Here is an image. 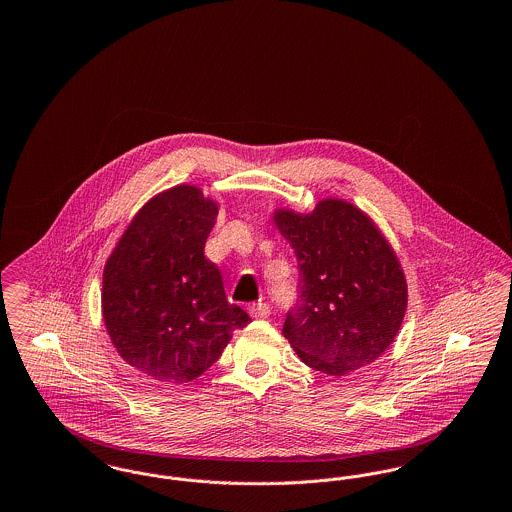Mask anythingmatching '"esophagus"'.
<instances>
[{
  "instance_id": "1",
  "label": "esophagus",
  "mask_w": 512,
  "mask_h": 512,
  "mask_svg": "<svg viewBox=\"0 0 512 512\" xmlns=\"http://www.w3.org/2000/svg\"><path fill=\"white\" fill-rule=\"evenodd\" d=\"M249 315L253 318H267L270 315V307H268V303H253L251 307H249Z\"/></svg>"
}]
</instances>
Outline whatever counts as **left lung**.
Returning a JSON list of instances; mask_svg holds the SVG:
<instances>
[{
	"label": "left lung",
	"mask_w": 512,
	"mask_h": 512,
	"mask_svg": "<svg viewBox=\"0 0 512 512\" xmlns=\"http://www.w3.org/2000/svg\"><path fill=\"white\" fill-rule=\"evenodd\" d=\"M272 222L299 267V301L284 338L318 372L343 376L372 365L407 311V280L376 222L353 203L324 197L311 213L278 207Z\"/></svg>",
	"instance_id": "obj_1"
}]
</instances>
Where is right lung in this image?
Wrapping results in <instances>:
<instances>
[{
	"mask_svg": "<svg viewBox=\"0 0 512 512\" xmlns=\"http://www.w3.org/2000/svg\"><path fill=\"white\" fill-rule=\"evenodd\" d=\"M219 203L192 184L153 195L103 267L101 315L117 353L165 384H188L213 365L251 318L230 305L203 249Z\"/></svg>",
	"mask_w": 512,
	"mask_h": 512,
	"instance_id": "right-lung-1",
	"label": "right lung"
}]
</instances>
